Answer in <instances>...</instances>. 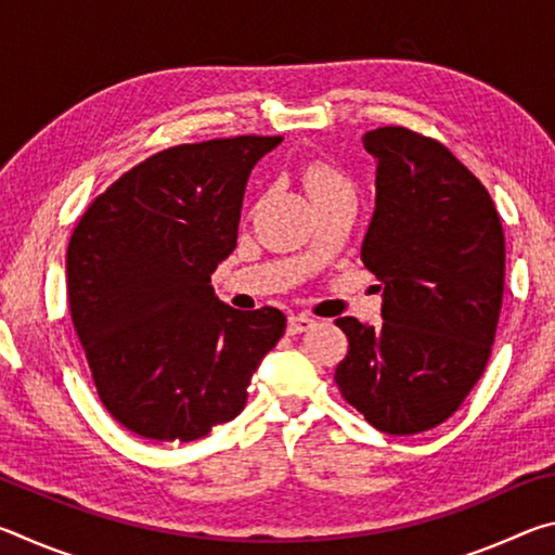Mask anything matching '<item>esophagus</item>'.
Returning a JSON list of instances; mask_svg holds the SVG:
<instances>
[{"mask_svg": "<svg viewBox=\"0 0 555 555\" xmlns=\"http://www.w3.org/2000/svg\"><path fill=\"white\" fill-rule=\"evenodd\" d=\"M313 325H315L313 318H308V315H291L288 318V325H286V333L288 335H300V333L311 331Z\"/></svg>", "mask_w": 555, "mask_h": 555, "instance_id": "34e87169", "label": "esophagus"}]
</instances>
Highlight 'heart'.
Listing matches in <instances>:
<instances>
[{
	"mask_svg": "<svg viewBox=\"0 0 555 555\" xmlns=\"http://www.w3.org/2000/svg\"><path fill=\"white\" fill-rule=\"evenodd\" d=\"M306 185H308V193L318 195L323 191H331V188H335V185H343V178L337 176L333 168H327L323 164H313V166H308V171H306Z\"/></svg>",
	"mask_w": 555,
	"mask_h": 555,
	"instance_id": "heart-1",
	"label": "heart"
}]
</instances>
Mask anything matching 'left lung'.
Masks as SVG:
<instances>
[{
	"mask_svg": "<svg viewBox=\"0 0 555 555\" xmlns=\"http://www.w3.org/2000/svg\"><path fill=\"white\" fill-rule=\"evenodd\" d=\"M377 162L362 261L384 284L382 325L352 315L335 382L389 436L453 416L482 377L504 294V232L487 188L443 144L403 127L362 137Z\"/></svg>",
	"mask_w": 555,
	"mask_h": 555,
	"instance_id": "1",
	"label": "left lung"
}]
</instances>
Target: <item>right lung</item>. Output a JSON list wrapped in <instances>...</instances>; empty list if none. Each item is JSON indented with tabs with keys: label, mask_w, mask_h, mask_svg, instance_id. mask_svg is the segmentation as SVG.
I'll return each mask as SVG.
<instances>
[{
	"label": "right lung",
	"mask_w": 555,
	"mask_h": 555,
	"mask_svg": "<svg viewBox=\"0 0 555 555\" xmlns=\"http://www.w3.org/2000/svg\"><path fill=\"white\" fill-rule=\"evenodd\" d=\"M281 137L181 144L92 201L68 244V300L105 409L149 440L208 436L247 403L286 331L279 308L237 311L212 271L237 247L251 168Z\"/></svg>",
	"instance_id": "right-lung-1"
}]
</instances>
